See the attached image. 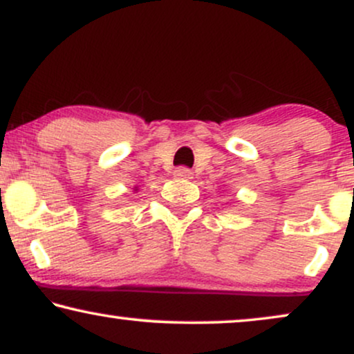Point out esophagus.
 <instances>
[{"label": "esophagus", "mask_w": 354, "mask_h": 354, "mask_svg": "<svg viewBox=\"0 0 354 354\" xmlns=\"http://www.w3.org/2000/svg\"><path fill=\"white\" fill-rule=\"evenodd\" d=\"M174 176L181 178V180H189V178L193 176V173H191V169L186 168V166H180V168L174 169Z\"/></svg>", "instance_id": "1"}]
</instances>
